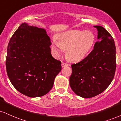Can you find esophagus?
Returning <instances> with one entry per match:
<instances>
[{
	"label": "esophagus",
	"instance_id": "obj_1",
	"mask_svg": "<svg viewBox=\"0 0 121 121\" xmlns=\"http://www.w3.org/2000/svg\"><path fill=\"white\" fill-rule=\"evenodd\" d=\"M61 66H62V68H64V67H65V66H68V64H67L65 63V62H62V63H61Z\"/></svg>",
	"mask_w": 121,
	"mask_h": 121
}]
</instances>
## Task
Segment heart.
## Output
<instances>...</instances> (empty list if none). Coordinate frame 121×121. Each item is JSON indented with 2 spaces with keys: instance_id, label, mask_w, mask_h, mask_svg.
Instances as JSON below:
<instances>
[{
  "instance_id": "b5f03b06",
  "label": "heart",
  "mask_w": 121,
  "mask_h": 121,
  "mask_svg": "<svg viewBox=\"0 0 121 121\" xmlns=\"http://www.w3.org/2000/svg\"><path fill=\"white\" fill-rule=\"evenodd\" d=\"M59 40L53 38L52 48L59 56L66 49V56L73 62L80 61L86 57L95 43V36L92 32L78 30H69L58 35Z\"/></svg>"
}]
</instances>
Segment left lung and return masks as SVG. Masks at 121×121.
Here are the masks:
<instances>
[{"instance_id":"obj_1","label":"left lung","mask_w":121,"mask_h":121,"mask_svg":"<svg viewBox=\"0 0 121 121\" xmlns=\"http://www.w3.org/2000/svg\"><path fill=\"white\" fill-rule=\"evenodd\" d=\"M97 39L91 53L72 65L70 86L76 95L90 98L101 94L111 83L116 69V46L109 33L101 26H94Z\"/></svg>"}]
</instances>
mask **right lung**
<instances>
[{
	"instance_id": "1",
	"label": "right lung",
	"mask_w": 121,
	"mask_h": 121,
	"mask_svg": "<svg viewBox=\"0 0 121 121\" xmlns=\"http://www.w3.org/2000/svg\"><path fill=\"white\" fill-rule=\"evenodd\" d=\"M51 42L44 29L22 23L10 39L6 69L17 91L30 97L44 96L52 89L61 65L51 53Z\"/></svg>"
}]
</instances>
